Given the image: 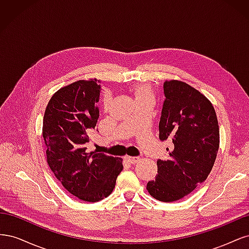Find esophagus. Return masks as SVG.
Masks as SVG:
<instances>
[{
    "mask_svg": "<svg viewBox=\"0 0 249 249\" xmlns=\"http://www.w3.org/2000/svg\"><path fill=\"white\" fill-rule=\"evenodd\" d=\"M126 161L131 164H135V163L140 161V158L139 157H126Z\"/></svg>",
    "mask_w": 249,
    "mask_h": 249,
    "instance_id": "1",
    "label": "esophagus"
}]
</instances>
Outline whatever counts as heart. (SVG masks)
Returning a JSON list of instances; mask_svg holds the SVG:
<instances>
[{
  "label": "heart",
  "instance_id": "1",
  "mask_svg": "<svg viewBox=\"0 0 249 249\" xmlns=\"http://www.w3.org/2000/svg\"><path fill=\"white\" fill-rule=\"evenodd\" d=\"M132 92L135 95V100L136 102L139 101H143V100H149L152 99L154 100V91H153V88L150 87L149 84L147 83H140V84H136L131 87ZM111 101V96L109 93H105L104 94V106L105 107H108L109 104Z\"/></svg>",
  "mask_w": 249,
  "mask_h": 249
}]
</instances>
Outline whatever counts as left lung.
<instances>
[{"mask_svg": "<svg viewBox=\"0 0 249 249\" xmlns=\"http://www.w3.org/2000/svg\"><path fill=\"white\" fill-rule=\"evenodd\" d=\"M159 138L171 139L175 148L167 161L158 160V175L146 186L160 201L184 198L207 179L219 148V125L207 97L178 80L165 81Z\"/></svg>", "mask_w": 249, "mask_h": 249, "instance_id": "8db88e82", "label": "left lung"}]
</instances>
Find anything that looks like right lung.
Wrapping results in <instances>:
<instances>
[{
  "label": "right lung",
  "instance_id": "add662e5",
  "mask_svg": "<svg viewBox=\"0 0 249 249\" xmlns=\"http://www.w3.org/2000/svg\"><path fill=\"white\" fill-rule=\"evenodd\" d=\"M97 81L80 80L60 88L48 103L42 123L52 172L73 196L89 202L109 196L124 168L120 158L86 150L88 133L100 115Z\"/></svg>",
  "mask_w": 249,
  "mask_h": 249
}]
</instances>
